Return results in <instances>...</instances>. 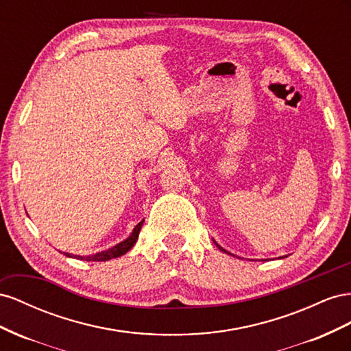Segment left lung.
I'll use <instances>...</instances> for the list:
<instances>
[{
  "mask_svg": "<svg viewBox=\"0 0 351 351\" xmlns=\"http://www.w3.org/2000/svg\"><path fill=\"white\" fill-rule=\"evenodd\" d=\"M215 244H216V243H215ZM216 245H217V248H219V250H222V252H223V253H228V252H226V250H223V248H222V247H220L219 244H216ZM228 254H231V253H228Z\"/></svg>",
  "mask_w": 351,
  "mask_h": 351,
  "instance_id": "obj_1",
  "label": "left lung"
}]
</instances>
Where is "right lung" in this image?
Listing matches in <instances>:
<instances>
[{
  "mask_svg": "<svg viewBox=\"0 0 351 351\" xmlns=\"http://www.w3.org/2000/svg\"><path fill=\"white\" fill-rule=\"evenodd\" d=\"M143 223H144V220H141V222H139V223L134 228L132 234L129 235V237L125 239V241L119 243L117 245L106 250V252H99V253H95V254H91V256H75V254H70V253H64V254H66L67 257H75V258H77V260H86V262H106V260L120 257V256H123L125 253H128L129 250H131V248L135 245L136 239H138V235H139V231H141Z\"/></svg>",
  "mask_w": 351,
  "mask_h": 351,
  "instance_id": "add662e5",
  "label": "right lung"
}]
</instances>
